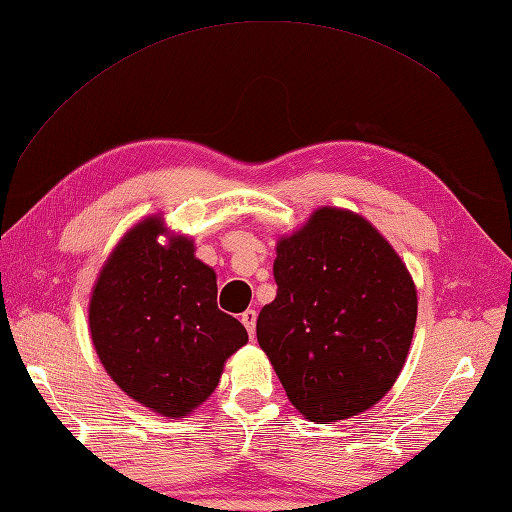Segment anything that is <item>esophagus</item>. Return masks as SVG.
I'll list each match as a JSON object with an SVG mask.
<instances>
[{"label":"esophagus","mask_w":512,"mask_h":512,"mask_svg":"<svg viewBox=\"0 0 512 512\" xmlns=\"http://www.w3.org/2000/svg\"><path fill=\"white\" fill-rule=\"evenodd\" d=\"M242 323H244V328L248 330V336H250V339H255V325H257V312H255V310H246V312L242 314Z\"/></svg>","instance_id":"1"}]
</instances>
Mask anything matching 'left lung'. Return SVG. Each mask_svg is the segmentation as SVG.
<instances>
[{"label":"left lung","instance_id":"obj_1","mask_svg":"<svg viewBox=\"0 0 512 512\" xmlns=\"http://www.w3.org/2000/svg\"><path fill=\"white\" fill-rule=\"evenodd\" d=\"M277 297L257 341L292 405L319 424L367 411L394 387L418 317L416 286L358 213L321 206L277 242Z\"/></svg>","mask_w":512,"mask_h":512}]
</instances>
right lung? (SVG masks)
Returning <instances> with one entry per match:
<instances>
[{
  "label": "right lung",
  "mask_w": 512,
  "mask_h": 512,
  "mask_svg": "<svg viewBox=\"0 0 512 512\" xmlns=\"http://www.w3.org/2000/svg\"><path fill=\"white\" fill-rule=\"evenodd\" d=\"M145 217L107 257L90 299V334L105 372L129 398L182 418L209 398L226 358L246 345L242 323L217 308L213 268L193 239Z\"/></svg>",
  "instance_id": "obj_1"
}]
</instances>
